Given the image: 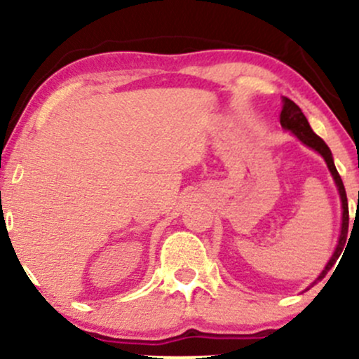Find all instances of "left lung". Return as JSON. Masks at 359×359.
I'll list each match as a JSON object with an SVG mask.
<instances>
[{"mask_svg": "<svg viewBox=\"0 0 359 359\" xmlns=\"http://www.w3.org/2000/svg\"><path fill=\"white\" fill-rule=\"evenodd\" d=\"M280 125L285 128V130H290L294 135H297V138L300 140V142L306 143L307 147L314 148L316 151H319V154L324 156V160H325V163H327L329 170H331L332 177H334L337 191H339V196H341V203H343V226H341L339 243H337V248L334 251V255H332V258L329 259V263L325 265L323 273H320L319 278H317V280H323L325 277V273H327V271L332 269L336 258L339 257L341 251H343V248H344L346 238H348L349 211H348V197H346V189H344L343 180H341V175L337 174L334 160H332V154H331V150H329V147L325 145L323 138L317 137L314 131H312V128H311V125H309L307 118L304 116L302 109H300L294 101L288 100V97H283V109H282V113H280Z\"/></svg>", "mask_w": 359, "mask_h": 359, "instance_id": "left-lung-1", "label": "left lung"}]
</instances>
